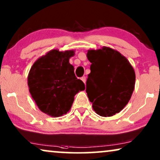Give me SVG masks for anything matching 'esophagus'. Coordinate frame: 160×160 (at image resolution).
<instances>
[{"label": "esophagus", "instance_id": "34e87169", "mask_svg": "<svg viewBox=\"0 0 160 160\" xmlns=\"http://www.w3.org/2000/svg\"><path fill=\"white\" fill-rule=\"evenodd\" d=\"M80 79H81V80L84 82V83H86V77H82Z\"/></svg>", "mask_w": 160, "mask_h": 160}]
</instances>
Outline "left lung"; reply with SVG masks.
<instances>
[{"mask_svg":"<svg viewBox=\"0 0 160 160\" xmlns=\"http://www.w3.org/2000/svg\"><path fill=\"white\" fill-rule=\"evenodd\" d=\"M91 63L86 93L94 111L104 117L118 113L128 103L135 84V73L126 57L118 51L103 47L89 50Z\"/></svg>","mask_w":160,"mask_h":160,"instance_id":"obj_1","label":"left lung"}]
</instances>
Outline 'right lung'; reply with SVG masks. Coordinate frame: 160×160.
Segmentation results:
<instances>
[{
    "label": "right lung",
    "instance_id": "1",
    "mask_svg": "<svg viewBox=\"0 0 160 160\" xmlns=\"http://www.w3.org/2000/svg\"><path fill=\"white\" fill-rule=\"evenodd\" d=\"M74 55V50H52L38 58L30 69L29 91L39 109L48 116L67 114L76 93L86 88L69 63Z\"/></svg>",
    "mask_w": 160,
    "mask_h": 160
}]
</instances>
